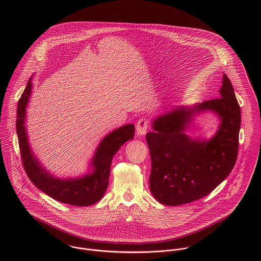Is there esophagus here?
Instances as JSON below:
<instances>
[{
	"instance_id": "obj_1",
	"label": "esophagus",
	"mask_w": 261,
	"mask_h": 261,
	"mask_svg": "<svg viewBox=\"0 0 261 261\" xmlns=\"http://www.w3.org/2000/svg\"><path fill=\"white\" fill-rule=\"evenodd\" d=\"M149 126V119L145 116L141 117L137 123V133L139 136H144L147 133Z\"/></svg>"
}]
</instances>
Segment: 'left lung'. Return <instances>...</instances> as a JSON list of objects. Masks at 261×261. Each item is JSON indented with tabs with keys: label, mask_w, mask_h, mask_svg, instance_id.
Listing matches in <instances>:
<instances>
[{
	"label": "left lung",
	"mask_w": 261,
	"mask_h": 261,
	"mask_svg": "<svg viewBox=\"0 0 261 261\" xmlns=\"http://www.w3.org/2000/svg\"><path fill=\"white\" fill-rule=\"evenodd\" d=\"M220 94L193 110L181 108L153 120L146 136L151 162L149 190L160 203L179 206L199 200L232 171L238 155L241 112L227 75ZM207 109L222 117L221 128L209 142L193 141L184 134L186 123L194 111Z\"/></svg>",
	"instance_id": "8db88e82"
}]
</instances>
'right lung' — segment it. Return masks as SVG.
Segmentation results:
<instances>
[{
	"label": "right lung",
	"instance_id": "right-lung-1",
	"mask_svg": "<svg viewBox=\"0 0 261 261\" xmlns=\"http://www.w3.org/2000/svg\"><path fill=\"white\" fill-rule=\"evenodd\" d=\"M30 81L18 101L16 119L20 153L26 174L38 189L64 204L84 207L98 202L109 186L112 158L125 142L135 137V125L132 123L123 125L101 141L93 158L92 174L76 180L55 179L39 165L27 142L24 118L32 88Z\"/></svg>",
	"mask_w": 261,
	"mask_h": 261
}]
</instances>
